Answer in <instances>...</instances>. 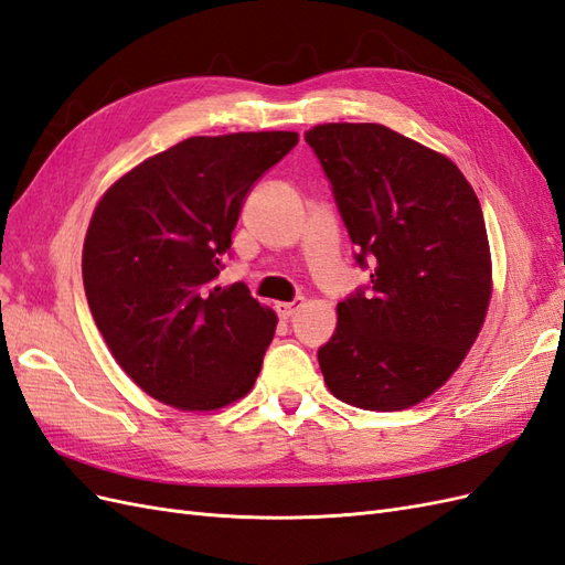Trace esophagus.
Instances as JSON below:
<instances>
[{
	"label": "esophagus",
	"instance_id": "obj_1",
	"mask_svg": "<svg viewBox=\"0 0 565 565\" xmlns=\"http://www.w3.org/2000/svg\"><path fill=\"white\" fill-rule=\"evenodd\" d=\"M301 303H303V299H297V301H278V303H276V311H278L280 318H289V316H295V313L301 309Z\"/></svg>",
	"mask_w": 565,
	"mask_h": 565
}]
</instances>
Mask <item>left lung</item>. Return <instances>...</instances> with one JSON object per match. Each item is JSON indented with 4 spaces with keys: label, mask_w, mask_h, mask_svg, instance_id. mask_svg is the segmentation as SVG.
<instances>
[{
    "label": "left lung",
    "mask_w": 565,
    "mask_h": 565,
    "mask_svg": "<svg viewBox=\"0 0 565 565\" xmlns=\"http://www.w3.org/2000/svg\"><path fill=\"white\" fill-rule=\"evenodd\" d=\"M307 142L371 287L338 303L318 363L338 399L402 411L428 399L478 340L492 299L482 209L451 159L380 124L313 126Z\"/></svg>",
    "instance_id": "left-lung-1"
}]
</instances>
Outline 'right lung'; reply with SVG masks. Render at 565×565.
Returning <instances> with one entry per match:
<instances>
[{"label": "right lung", "instance_id": "obj_1", "mask_svg": "<svg viewBox=\"0 0 565 565\" xmlns=\"http://www.w3.org/2000/svg\"><path fill=\"white\" fill-rule=\"evenodd\" d=\"M297 142L289 130L188 137L97 202L85 297L116 363L154 399L216 411L252 392L278 316L216 278L249 188Z\"/></svg>", "mask_w": 565, "mask_h": 565}]
</instances>
